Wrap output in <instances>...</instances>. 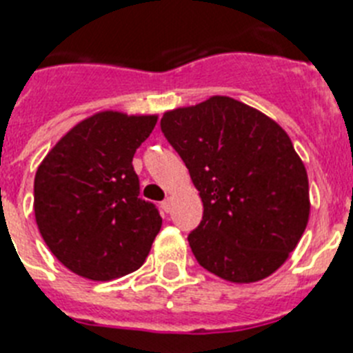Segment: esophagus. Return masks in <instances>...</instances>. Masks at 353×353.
Wrapping results in <instances>:
<instances>
[{"label": "esophagus", "instance_id": "esophagus-1", "mask_svg": "<svg viewBox=\"0 0 353 353\" xmlns=\"http://www.w3.org/2000/svg\"><path fill=\"white\" fill-rule=\"evenodd\" d=\"M161 210H163L165 213H168V211L172 210V199H167V201L161 202Z\"/></svg>", "mask_w": 353, "mask_h": 353}]
</instances>
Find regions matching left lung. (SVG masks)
<instances>
[{"label":"left lung","mask_w":353,"mask_h":353,"mask_svg":"<svg viewBox=\"0 0 353 353\" xmlns=\"http://www.w3.org/2000/svg\"><path fill=\"white\" fill-rule=\"evenodd\" d=\"M161 131L188 168L204 214L188 236L202 268L229 283L272 275L309 222L304 161L268 115L228 96L168 110Z\"/></svg>","instance_id":"8db88e82"}]
</instances>
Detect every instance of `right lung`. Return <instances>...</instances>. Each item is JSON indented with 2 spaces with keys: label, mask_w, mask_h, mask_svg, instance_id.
Here are the masks:
<instances>
[{
  "label": "right lung",
  "mask_w": 353,
  "mask_h": 353,
  "mask_svg": "<svg viewBox=\"0 0 353 353\" xmlns=\"http://www.w3.org/2000/svg\"><path fill=\"white\" fill-rule=\"evenodd\" d=\"M158 115L104 110L67 131L39 165L37 228L58 261L92 281L124 277L143 265L161 216L139 197L133 156Z\"/></svg>",
  "instance_id": "right-lung-1"
}]
</instances>
